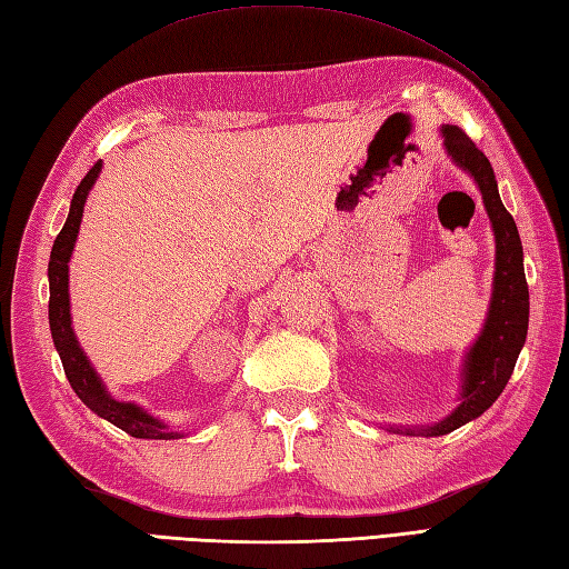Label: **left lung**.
<instances>
[{"label":"left lung","instance_id":"1","mask_svg":"<svg viewBox=\"0 0 569 569\" xmlns=\"http://www.w3.org/2000/svg\"><path fill=\"white\" fill-rule=\"evenodd\" d=\"M446 152L478 183L482 203L492 222L497 257L490 312L480 337L466 353L460 373V405L446 419L427 427H390L405 436H443L478 419L490 409L517 366L528 332V283L523 273L521 237L511 213L497 191L495 169L458 126H441Z\"/></svg>","mask_w":569,"mask_h":569}]
</instances>
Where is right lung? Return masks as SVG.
<instances>
[{
	"mask_svg": "<svg viewBox=\"0 0 569 569\" xmlns=\"http://www.w3.org/2000/svg\"><path fill=\"white\" fill-rule=\"evenodd\" d=\"M101 171V162H97L87 171V177L79 181V187L72 196L70 203V216L64 220L60 234L56 237V244H52L50 261H48V281H50V302H48V320H50V335L56 341V349L60 353V361L64 368V376H68L72 390L77 398L82 400L91 412L99 415L101 419L111 421L113 427L123 429L126 433L136 436V439H179V431H171L164 421L144 412L142 407L136 402H121L116 400L106 390L94 366L89 363L87 353L79 347L72 329V317H70V293H68V263L72 257V249L77 242L79 222H82L87 196L94 187V181Z\"/></svg>",
	"mask_w": 569,
	"mask_h": 569,
	"instance_id": "obj_1",
	"label": "right lung"
}]
</instances>
